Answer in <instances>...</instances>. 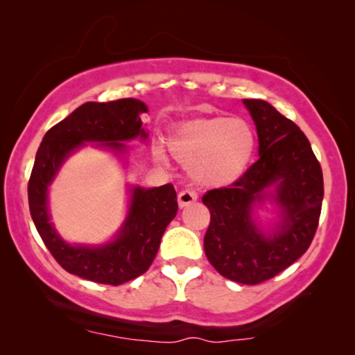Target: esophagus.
Instances as JSON below:
<instances>
[{
  "label": "esophagus",
  "instance_id": "34e87169",
  "mask_svg": "<svg viewBox=\"0 0 355 355\" xmlns=\"http://www.w3.org/2000/svg\"><path fill=\"white\" fill-rule=\"evenodd\" d=\"M193 202H197V193H196V192L189 191V189H186V191L179 192V196H178L179 207L184 208V207L191 205V203H193Z\"/></svg>",
  "mask_w": 355,
  "mask_h": 355
}]
</instances>
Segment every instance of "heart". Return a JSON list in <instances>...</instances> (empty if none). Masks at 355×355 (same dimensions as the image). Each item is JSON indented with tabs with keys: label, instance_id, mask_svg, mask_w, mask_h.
<instances>
[{
	"label": "heart",
	"instance_id": "heart-1",
	"mask_svg": "<svg viewBox=\"0 0 355 355\" xmlns=\"http://www.w3.org/2000/svg\"><path fill=\"white\" fill-rule=\"evenodd\" d=\"M168 148L202 186H225L244 173L254 153V134L242 119L211 118L182 124ZM159 158L162 153L155 150Z\"/></svg>",
	"mask_w": 355,
	"mask_h": 355
}]
</instances>
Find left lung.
<instances>
[{"label": "left lung", "instance_id": "obj_1", "mask_svg": "<svg viewBox=\"0 0 355 355\" xmlns=\"http://www.w3.org/2000/svg\"><path fill=\"white\" fill-rule=\"evenodd\" d=\"M244 105L255 123L260 157L230 187L203 196L210 210L203 249L221 276L252 286L281 273L312 244L322 213L323 173L297 124L263 100ZM265 198L282 208L270 235L253 220V207Z\"/></svg>", "mask_w": 355, "mask_h": 355}]
</instances>
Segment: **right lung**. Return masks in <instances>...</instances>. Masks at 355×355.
Segmentation results:
<instances>
[{"label":"right lung","instance_id":"add662e5","mask_svg":"<svg viewBox=\"0 0 355 355\" xmlns=\"http://www.w3.org/2000/svg\"><path fill=\"white\" fill-rule=\"evenodd\" d=\"M142 113L147 106L135 98L87 101L45 134L28 179V208L46 249L66 271L94 283L119 286L148 270L164 230L178 213L176 191L173 184L134 187L128 218L116 239L90 247L71 245L58 236L48 215V186L62 162L85 142H101V147L121 153L125 140L147 139Z\"/></svg>","mask_w":355,"mask_h":355}]
</instances>
